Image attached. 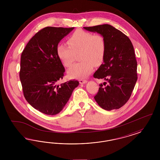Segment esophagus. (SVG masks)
Returning a JSON list of instances; mask_svg holds the SVG:
<instances>
[{
  "instance_id": "obj_1",
  "label": "esophagus",
  "mask_w": 160,
  "mask_h": 160,
  "mask_svg": "<svg viewBox=\"0 0 160 160\" xmlns=\"http://www.w3.org/2000/svg\"><path fill=\"white\" fill-rule=\"evenodd\" d=\"M78 81H79V83L80 84L86 83L88 82L86 80H84V79H80Z\"/></svg>"
}]
</instances>
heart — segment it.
I'll use <instances>...</instances> for the list:
<instances>
[{
  "instance_id": "heart-1",
  "label": "heart",
  "mask_w": 160,
  "mask_h": 160,
  "mask_svg": "<svg viewBox=\"0 0 160 160\" xmlns=\"http://www.w3.org/2000/svg\"><path fill=\"white\" fill-rule=\"evenodd\" d=\"M68 44H58L56 52L64 66L69 67L76 59V54L82 60L74 64L68 71L69 76L84 78L91 73L95 65H99L104 58L106 42L100 34L78 29L68 38Z\"/></svg>"
}]
</instances>
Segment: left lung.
<instances>
[{
    "instance_id": "8db88e82",
    "label": "left lung",
    "mask_w": 160,
    "mask_h": 160,
    "mask_svg": "<svg viewBox=\"0 0 160 160\" xmlns=\"http://www.w3.org/2000/svg\"><path fill=\"white\" fill-rule=\"evenodd\" d=\"M97 32L106 42L104 63L94 73L93 77L104 79L99 84L94 98L106 110L118 109L129 99L137 80V62L134 47L129 38L110 24L84 27Z\"/></svg>"
}]
</instances>
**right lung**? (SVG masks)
Returning <instances> with one entry per match:
<instances>
[{
    "mask_svg": "<svg viewBox=\"0 0 160 160\" xmlns=\"http://www.w3.org/2000/svg\"><path fill=\"white\" fill-rule=\"evenodd\" d=\"M74 28H43L29 40L21 55L20 79L24 97L34 108L44 114L61 112L79 84L75 80L56 84L65 72L57 46Z\"/></svg>",
    "mask_w": 160,
    "mask_h": 160,
    "instance_id": "right-lung-1",
    "label": "right lung"
}]
</instances>
